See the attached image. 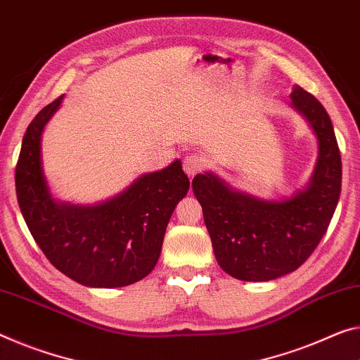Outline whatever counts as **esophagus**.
<instances>
[{
    "instance_id": "34e87169",
    "label": "esophagus",
    "mask_w": 360,
    "mask_h": 360,
    "mask_svg": "<svg viewBox=\"0 0 360 360\" xmlns=\"http://www.w3.org/2000/svg\"><path fill=\"white\" fill-rule=\"evenodd\" d=\"M204 169V159L199 154H188L184 159V170L188 176H195Z\"/></svg>"
}]
</instances>
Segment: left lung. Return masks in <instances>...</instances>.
Here are the masks:
<instances>
[{
	"mask_svg": "<svg viewBox=\"0 0 360 360\" xmlns=\"http://www.w3.org/2000/svg\"><path fill=\"white\" fill-rule=\"evenodd\" d=\"M291 108L317 138L319 156L309 184L280 201L236 191L212 172L193 179L215 259L243 281H269L295 272L327 231L341 193V156L327 110L295 86Z\"/></svg>",
	"mask_w": 360,
	"mask_h": 360,
	"instance_id": "obj_1",
	"label": "left lung"
}]
</instances>
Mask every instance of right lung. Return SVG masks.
Listing matches in <instances>:
<instances>
[{
    "label": "right lung",
    "mask_w": 360,
    "mask_h": 360,
    "mask_svg": "<svg viewBox=\"0 0 360 360\" xmlns=\"http://www.w3.org/2000/svg\"><path fill=\"white\" fill-rule=\"evenodd\" d=\"M64 96L43 108L22 140L15 193L33 240L59 272L91 288H119L145 278L161 256L174 209L190 180L176 159L145 174L106 201L60 202L49 191L41 161V135Z\"/></svg>",
    "instance_id": "obj_1"
}]
</instances>
